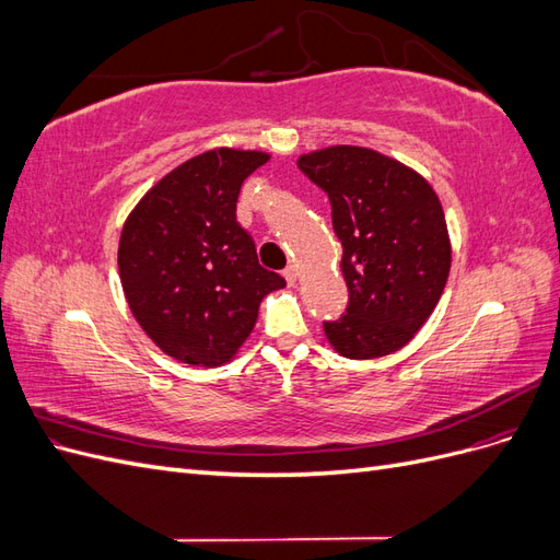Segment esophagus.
Returning <instances> with one entry per match:
<instances>
[{
  "instance_id": "esophagus-1",
  "label": "esophagus",
  "mask_w": 560,
  "mask_h": 560,
  "mask_svg": "<svg viewBox=\"0 0 560 560\" xmlns=\"http://www.w3.org/2000/svg\"><path fill=\"white\" fill-rule=\"evenodd\" d=\"M282 276H284V280H287V282H290V284H296V280H299V266H296V264H292V266H287V268H284V273H282Z\"/></svg>"
}]
</instances>
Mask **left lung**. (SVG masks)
Masks as SVG:
<instances>
[{"label":"left lung","instance_id":"obj_1","mask_svg":"<svg viewBox=\"0 0 560 560\" xmlns=\"http://www.w3.org/2000/svg\"><path fill=\"white\" fill-rule=\"evenodd\" d=\"M331 202L343 245L346 315L325 322L331 348L348 360L401 350L425 325L451 270L444 208L413 167L376 149L336 144L299 156Z\"/></svg>","mask_w":560,"mask_h":560}]
</instances>
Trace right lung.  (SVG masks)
Wrapping results in <instances>:
<instances>
[{
	"label": "right lung",
	"mask_w": 560,
	"mask_h": 560,
	"mask_svg": "<svg viewBox=\"0 0 560 560\" xmlns=\"http://www.w3.org/2000/svg\"><path fill=\"white\" fill-rule=\"evenodd\" d=\"M268 159L254 149L202 151L161 177L128 214L118 276L132 317L167 358L194 366L231 362L264 296L287 284L259 264L235 222L243 182Z\"/></svg>",
	"instance_id": "add662e5"
}]
</instances>
